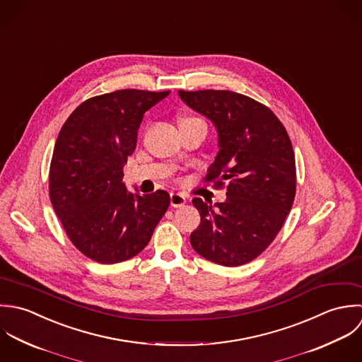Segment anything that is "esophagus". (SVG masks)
<instances>
[{
    "label": "esophagus",
    "mask_w": 362,
    "mask_h": 362,
    "mask_svg": "<svg viewBox=\"0 0 362 362\" xmlns=\"http://www.w3.org/2000/svg\"><path fill=\"white\" fill-rule=\"evenodd\" d=\"M187 199L183 193H170V206L172 207H182L183 204H186Z\"/></svg>",
    "instance_id": "34e87169"
}]
</instances>
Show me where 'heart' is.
Instances as JSON below:
<instances>
[{
  "mask_svg": "<svg viewBox=\"0 0 362 362\" xmlns=\"http://www.w3.org/2000/svg\"><path fill=\"white\" fill-rule=\"evenodd\" d=\"M190 119H193V117H186V119H182V122H185V120H190Z\"/></svg>",
  "mask_w": 362,
  "mask_h": 362,
  "instance_id": "obj_1",
  "label": "heart"
}]
</instances>
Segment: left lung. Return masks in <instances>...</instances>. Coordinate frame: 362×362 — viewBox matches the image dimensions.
I'll return each mask as SVG.
<instances>
[{
	"instance_id": "obj_1",
	"label": "left lung",
	"mask_w": 362,
	"mask_h": 362,
	"mask_svg": "<svg viewBox=\"0 0 362 362\" xmlns=\"http://www.w3.org/2000/svg\"><path fill=\"white\" fill-rule=\"evenodd\" d=\"M179 96L217 129L219 151L206 180L228 183L223 203L193 199L202 222L190 243L221 266L249 263L274 240L293 203L295 155L287 130L267 106L232 90H179Z\"/></svg>"
}]
</instances>
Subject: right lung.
<instances>
[{
    "label": "right lung",
    "instance_id": "add662e5",
    "mask_svg": "<svg viewBox=\"0 0 362 362\" xmlns=\"http://www.w3.org/2000/svg\"><path fill=\"white\" fill-rule=\"evenodd\" d=\"M169 92L122 89L90 98L60 130L50 163V200L74 246L98 263L139 255L169 207L165 190L141 196L123 183L145 112Z\"/></svg>",
    "mask_w": 362,
    "mask_h": 362
}]
</instances>
